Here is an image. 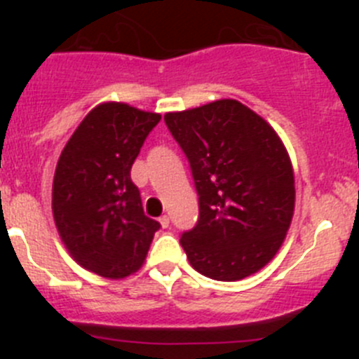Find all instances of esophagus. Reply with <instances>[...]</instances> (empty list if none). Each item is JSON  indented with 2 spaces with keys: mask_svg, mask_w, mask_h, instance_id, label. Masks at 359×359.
Segmentation results:
<instances>
[{
  "mask_svg": "<svg viewBox=\"0 0 359 359\" xmlns=\"http://www.w3.org/2000/svg\"><path fill=\"white\" fill-rule=\"evenodd\" d=\"M158 221H160V224H161V226H163V228H167V226H169V223H170L169 215H161V217L158 219Z\"/></svg>",
  "mask_w": 359,
  "mask_h": 359,
  "instance_id": "obj_1",
  "label": "esophagus"
}]
</instances>
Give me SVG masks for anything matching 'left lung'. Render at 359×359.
I'll use <instances>...</instances> for the list:
<instances>
[{
	"instance_id": "8db88e82",
	"label": "left lung",
	"mask_w": 359,
	"mask_h": 359,
	"mask_svg": "<svg viewBox=\"0 0 359 359\" xmlns=\"http://www.w3.org/2000/svg\"><path fill=\"white\" fill-rule=\"evenodd\" d=\"M190 161L199 219L180 239L190 266L233 282L264 268L280 250L294 212L286 145L248 106L221 98L165 115Z\"/></svg>"
}]
</instances>
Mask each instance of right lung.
Here are the masks:
<instances>
[{"label": "right lung", "instance_id": "obj_1", "mask_svg": "<svg viewBox=\"0 0 359 359\" xmlns=\"http://www.w3.org/2000/svg\"><path fill=\"white\" fill-rule=\"evenodd\" d=\"M160 113L102 102L66 142L52 185L57 231L73 261L120 280L144 266L160 223L147 217L131 167Z\"/></svg>", "mask_w": 359, "mask_h": 359}]
</instances>
